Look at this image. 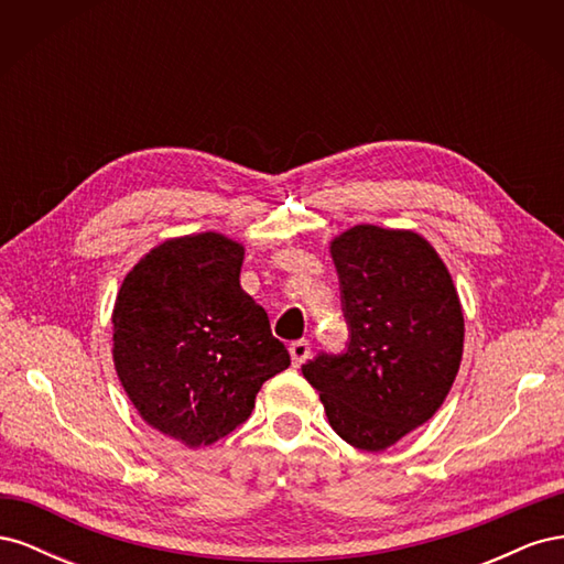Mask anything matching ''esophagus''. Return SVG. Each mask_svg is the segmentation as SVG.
<instances>
[{
	"label": "esophagus",
	"instance_id": "34e87169",
	"mask_svg": "<svg viewBox=\"0 0 564 564\" xmlns=\"http://www.w3.org/2000/svg\"><path fill=\"white\" fill-rule=\"evenodd\" d=\"M289 355H292L294 367H301L311 357V340H305V338L294 340V344L289 346Z\"/></svg>",
	"mask_w": 564,
	"mask_h": 564
}]
</instances>
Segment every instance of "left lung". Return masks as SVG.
I'll return each mask as SVG.
<instances>
[{
	"label": "left lung",
	"mask_w": 564,
	"mask_h": 564,
	"mask_svg": "<svg viewBox=\"0 0 564 564\" xmlns=\"http://www.w3.org/2000/svg\"><path fill=\"white\" fill-rule=\"evenodd\" d=\"M350 329L344 355L303 365L329 425L383 452L445 402L464 355V311L447 265L414 230L355 226L332 240Z\"/></svg>",
	"instance_id": "8db88e82"
}]
</instances>
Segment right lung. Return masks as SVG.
<instances>
[{
  "label": "right lung",
  "mask_w": 564,
  "mask_h": 564,
  "mask_svg": "<svg viewBox=\"0 0 564 564\" xmlns=\"http://www.w3.org/2000/svg\"><path fill=\"white\" fill-rule=\"evenodd\" d=\"M245 247L220 232L166 240L117 292L112 360L141 419L187 447L245 423L289 367L268 313L240 286Z\"/></svg>",
  "instance_id": "add662e5"
}]
</instances>
